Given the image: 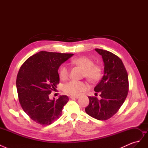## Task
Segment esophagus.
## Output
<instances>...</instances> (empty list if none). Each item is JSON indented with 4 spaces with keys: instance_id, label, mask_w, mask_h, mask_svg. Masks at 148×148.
<instances>
[{
    "instance_id": "34e87169",
    "label": "esophagus",
    "mask_w": 148,
    "mask_h": 148,
    "mask_svg": "<svg viewBox=\"0 0 148 148\" xmlns=\"http://www.w3.org/2000/svg\"><path fill=\"white\" fill-rule=\"evenodd\" d=\"M78 97H79L78 96H71L70 97V98H71V99H78Z\"/></svg>"
}]
</instances>
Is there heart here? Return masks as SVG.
<instances>
[{"label":"heart","mask_w":148,"mask_h":148,"mask_svg":"<svg viewBox=\"0 0 148 148\" xmlns=\"http://www.w3.org/2000/svg\"><path fill=\"white\" fill-rule=\"evenodd\" d=\"M72 63L78 65L85 70L84 76L89 81L96 82L99 79L102 75V68L99 65L94 64V61L87 57H80L72 60ZM60 77L62 79H66L69 76V69L67 65H64L60 67ZM88 85L83 82L77 80H71L65 84L64 88V91L69 95H78L80 92L86 90Z\"/></svg>","instance_id":"obj_1"}]
</instances>
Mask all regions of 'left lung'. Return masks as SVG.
I'll return each mask as SVG.
<instances>
[{
	"label": "left lung",
	"instance_id": "8db88e82",
	"mask_svg": "<svg viewBox=\"0 0 148 148\" xmlns=\"http://www.w3.org/2000/svg\"><path fill=\"white\" fill-rule=\"evenodd\" d=\"M95 51L102 56L104 64V74L94 89L100 92L101 100L89 96V105L85 108L91 117L106 120L117 112L126 99L128 91V77L120 58L109 51L100 49Z\"/></svg>",
	"mask_w": 148,
	"mask_h": 148
}]
</instances>
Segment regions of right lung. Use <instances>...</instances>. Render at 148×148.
Here are the masks:
<instances>
[{
	"instance_id": "obj_1",
	"label": "right lung",
	"mask_w": 148,
	"mask_h": 148,
	"mask_svg": "<svg viewBox=\"0 0 148 148\" xmlns=\"http://www.w3.org/2000/svg\"><path fill=\"white\" fill-rule=\"evenodd\" d=\"M73 56L41 51L29 57L20 67L16 81L20 104L36 123L48 125L61 116L62 109L69 100L68 96L51 100L49 95L59 83V66Z\"/></svg>"
}]
</instances>
